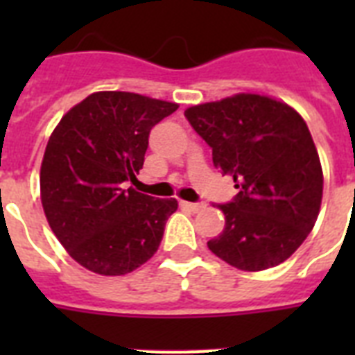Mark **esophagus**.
I'll use <instances>...</instances> for the list:
<instances>
[{
	"mask_svg": "<svg viewBox=\"0 0 355 355\" xmlns=\"http://www.w3.org/2000/svg\"><path fill=\"white\" fill-rule=\"evenodd\" d=\"M180 206H182L184 210H189V211H199L205 208L202 202H188V200H180Z\"/></svg>",
	"mask_w": 355,
	"mask_h": 355,
	"instance_id": "esophagus-1",
	"label": "esophagus"
}]
</instances>
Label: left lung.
Listing matches in <instances>:
<instances>
[{"label": "left lung", "instance_id": "8db88e82", "mask_svg": "<svg viewBox=\"0 0 355 355\" xmlns=\"http://www.w3.org/2000/svg\"><path fill=\"white\" fill-rule=\"evenodd\" d=\"M184 116L239 189L217 205L225 230L208 248L241 270L286 261L311 232L322 200V167L306 121L286 103L256 94L197 105Z\"/></svg>", "mask_w": 355, "mask_h": 355}]
</instances>
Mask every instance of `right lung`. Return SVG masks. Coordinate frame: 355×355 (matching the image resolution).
Returning a JSON list of instances; mask_svg holds the SVG:
<instances>
[{"mask_svg": "<svg viewBox=\"0 0 355 355\" xmlns=\"http://www.w3.org/2000/svg\"><path fill=\"white\" fill-rule=\"evenodd\" d=\"M177 108L130 92H96L53 130L40 169L42 206L62 247L92 272L127 275L160 247L177 199L125 186L144 167L150 128Z\"/></svg>", "mask_w": 355, "mask_h": 355, "instance_id": "obj_1", "label": "right lung"}]
</instances>
